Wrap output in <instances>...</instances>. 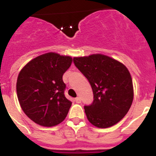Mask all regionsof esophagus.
<instances>
[{
  "label": "esophagus",
  "mask_w": 156,
  "mask_h": 156,
  "mask_svg": "<svg viewBox=\"0 0 156 156\" xmlns=\"http://www.w3.org/2000/svg\"><path fill=\"white\" fill-rule=\"evenodd\" d=\"M75 101L76 103H80L81 102V98H79V97L76 98H75Z\"/></svg>",
  "instance_id": "obj_1"
}]
</instances>
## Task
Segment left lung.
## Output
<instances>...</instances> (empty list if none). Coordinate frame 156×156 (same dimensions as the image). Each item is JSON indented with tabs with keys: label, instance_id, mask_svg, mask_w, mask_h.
I'll return each mask as SVG.
<instances>
[{
	"label": "left lung",
	"instance_id": "1",
	"mask_svg": "<svg viewBox=\"0 0 156 156\" xmlns=\"http://www.w3.org/2000/svg\"><path fill=\"white\" fill-rule=\"evenodd\" d=\"M73 62L93 90V102L84 105L89 122L99 128L116 124L128 112L133 98V82L126 66L100 54L73 58Z\"/></svg>",
	"mask_w": 156,
	"mask_h": 156
}]
</instances>
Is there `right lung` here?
<instances>
[{
    "instance_id": "1",
    "label": "right lung",
    "mask_w": 156,
    "mask_h": 156,
    "mask_svg": "<svg viewBox=\"0 0 156 156\" xmlns=\"http://www.w3.org/2000/svg\"><path fill=\"white\" fill-rule=\"evenodd\" d=\"M72 61L69 56L51 52L31 60L19 73L16 83L19 104L37 124L53 126L66 119L72 102L65 96L62 76Z\"/></svg>"
}]
</instances>
